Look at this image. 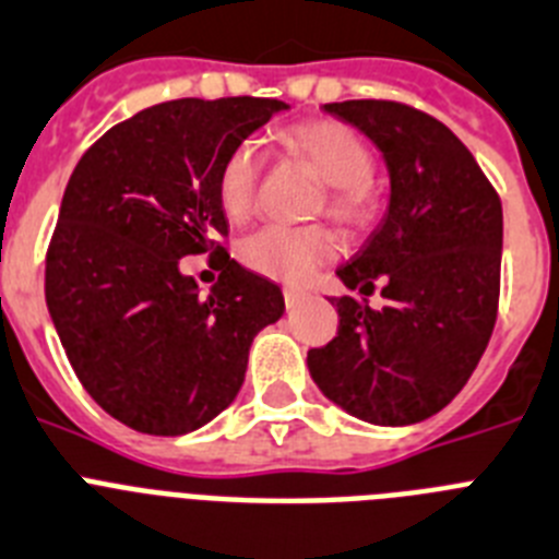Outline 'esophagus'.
Returning <instances> with one entry per match:
<instances>
[{"mask_svg":"<svg viewBox=\"0 0 559 559\" xmlns=\"http://www.w3.org/2000/svg\"><path fill=\"white\" fill-rule=\"evenodd\" d=\"M309 295L304 293V289H298V286H284V304H286V309H295V307H300V304H304V300H307Z\"/></svg>","mask_w":559,"mask_h":559,"instance_id":"obj_1","label":"esophagus"}]
</instances>
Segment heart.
<instances>
[{
	"instance_id": "b5f03b06",
	"label": "heart",
	"mask_w": 559,
	"mask_h": 559,
	"mask_svg": "<svg viewBox=\"0 0 559 559\" xmlns=\"http://www.w3.org/2000/svg\"><path fill=\"white\" fill-rule=\"evenodd\" d=\"M289 154L307 159L329 186V213L346 227H362L377 213V188L371 182L373 152L352 126L340 120H309L281 134ZM261 177V154L241 143L225 157L216 177V199L230 222H245L255 205ZM334 255V239L326 227L266 225L241 241V261L270 278L307 281L323 261Z\"/></svg>"
}]
</instances>
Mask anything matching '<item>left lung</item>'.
Here are the masks:
<instances>
[{
  "label": "left lung",
  "instance_id": "obj_1",
  "mask_svg": "<svg viewBox=\"0 0 559 559\" xmlns=\"http://www.w3.org/2000/svg\"><path fill=\"white\" fill-rule=\"evenodd\" d=\"M323 109L360 129L391 177L385 219L337 278L371 295L334 298L337 337L307 354L312 380L346 414L416 425L448 407L492 337L501 293L503 211L469 148L448 126L394 100Z\"/></svg>",
  "mask_w": 559,
  "mask_h": 559
}]
</instances>
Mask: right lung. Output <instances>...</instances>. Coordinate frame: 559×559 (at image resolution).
Wrapping results in <instances>:
<instances>
[{"label": "right lung", "instance_id": "obj_1", "mask_svg": "<svg viewBox=\"0 0 559 559\" xmlns=\"http://www.w3.org/2000/svg\"><path fill=\"white\" fill-rule=\"evenodd\" d=\"M289 109L275 98L148 106L78 159L47 250L45 295L86 394L138 433L182 436L219 416L252 337L284 314L273 281L227 255L216 177L227 154ZM211 251L221 284L178 270Z\"/></svg>", "mask_w": 559, "mask_h": 559}]
</instances>
